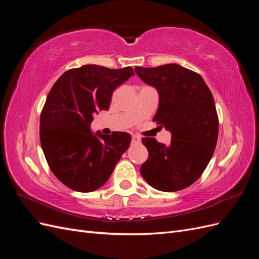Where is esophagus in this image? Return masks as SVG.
<instances>
[{
    "label": "esophagus",
    "mask_w": 259,
    "mask_h": 259,
    "mask_svg": "<svg viewBox=\"0 0 259 259\" xmlns=\"http://www.w3.org/2000/svg\"><path fill=\"white\" fill-rule=\"evenodd\" d=\"M142 142V138H140L138 135H133L132 136V143L133 144H139Z\"/></svg>",
    "instance_id": "1"
}]
</instances>
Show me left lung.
Returning a JSON list of instances; mask_svg holds the SVG:
<instances>
[{"label":"left lung","mask_w":259,"mask_h":259,"mask_svg":"<svg viewBox=\"0 0 259 259\" xmlns=\"http://www.w3.org/2000/svg\"><path fill=\"white\" fill-rule=\"evenodd\" d=\"M135 72L159 93L153 121L171 133L169 145L142 139L149 156L140 174L151 187L174 192L192 185L213 156L218 138L214 98L202 76L176 64L136 67Z\"/></svg>","instance_id":"1"}]
</instances>
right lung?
Returning <instances> with one entry per match:
<instances>
[{"mask_svg": "<svg viewBox=\"0 0 259 259\" xmlns=\"http://www.w3.org/2000/svg\"><path fill=\"white\" fill-rule=\"evenodd\" d=\"M133 74L131 67L85 65L68 70L53 85L41 112L40 140L53 174L70 189L91 192L105 185L130 147L127 133L94 135L90 125Z\"/></svg>", "mask_w": 259, "mask_h": 259, "instance_id": "right-lung-1", "label": "right lung"}]
</instances>
